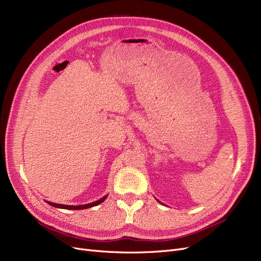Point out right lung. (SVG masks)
Here are the masks:
<instances>
[{
	"label": "right lung",
	"mask_w": 261,
	"mask_h": 261,
	"mask_svg": "<svg viewBox=\"0 0 261 261\" xmlns=\"http://www.w3.org/2000/svg\"><path fill=\"white\" fill-rule=\"evenodd\" d=\"M107 196L108 195H105L103 197H101L100 200L95 201V202L89 203V204H85V205H64V204H56V203H53V202H47V203L50 206H54V207H57V208H64V210H85V208L93 207V206L99 205L100 203H102L107 199Z\"/></svg>",
	"instance_id": "add662e5"
}]
</instances>
